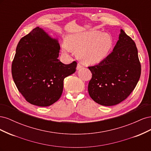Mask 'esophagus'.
<instances>
[{
    "instance_id": "obj_1",
    "label": "esophagus",
    "mask_w": 151,
    "mask_h": 151,
    "mask_svg": "<svg viewBox=\"0 0 151 151\" xmlns=\"http://www.w3.org/2000/svg\"><path fill=\"white\" fill-rule=\"evenodd\" d=\"M82 68H83V65H82L81 63H78V64H77V70H79Z\"/></svg>"
}]
</instances>
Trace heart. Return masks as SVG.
Returning <instances> with one entry per match:
<instances>
[{
	"label": "heart",
	"mask_w": 151,
	"mask_h": 151,
	"mask_svg": "<svg viewBox=\"0 0 151 151\" xmlns=\"http://www.w3.org/2000/svg\"><path fill=\"white\" fill-rule=\"evenodd\" d=\"M67 45L63 46V52L70 50L79 53V58L85 63L94 64L106 57L113 46L111 36L99 31H87L72 34L66 39Z\"/></svg>",
	"instance_id": "obj_1"
}]
</instances>
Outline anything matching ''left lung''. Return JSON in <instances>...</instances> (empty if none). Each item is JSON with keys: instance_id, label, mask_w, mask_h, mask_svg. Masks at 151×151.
I'll return each mask as SVG.
<instances>
[{"instance_id": "left-lung-1", "label": "left lung", "mask_w": 151, "mask_h": 151, "mask_svg": "<svg viewBox=\"0 0 151 151\" xmlns=\"http://www.w3.org/2000/svg\"><path fill=\"white\" fill-rule=\"evenodd\" d=\"M92 78L89 94L103 106H113L125 100L140 79L141 65L134 40L123 29L113 52L98 64L88 67Z\"/></svg>"}]
</instances>
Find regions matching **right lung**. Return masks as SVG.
Returning a JSON list of instances; mask_svg holds the SVG:
<instances>
[{"instance_id":"right-lung-1","label":"right lung","mask_w":151,"mask_h":151,"mask_svg":"<svg viewBox=\"0 0 151 151\" xmlns=\"http://www.w3.org/2000/svg\"><path fill=\"white\" fill-rule=\"evenodd\" d=\"M58 40L36 27L17 44L12 76L18 91L29 103L48 106L60 98L63 80L76 72L77 62L63 64L58 59Z\"/></svg>"}]
</instances>
